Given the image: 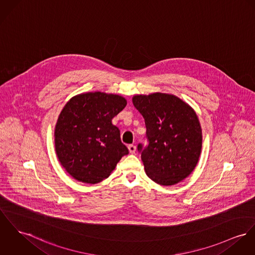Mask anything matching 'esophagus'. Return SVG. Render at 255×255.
Segmentation results:
<instances>
[{
	"instance_id": "esophagus-1",
	"label": "esophagus",
	"mask_w": 255,
	"mask_h": 255,
	"mask_svg": "<svg viewBox=\"0 0 255 255\" xmlns=\"http://www.w3.org/2000/svg\"><path fill=\"white\" fill-rule=\"evenodd\" d=\"M128 151H129L130 154H134L135 151H136V147H135L133 144H129V145L128 146Z\"/></svg>"
}]
</instances>
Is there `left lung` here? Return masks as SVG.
I'll use <instances>...</instances> for the list:
<instances>
[{
	"label": "left lung",
	"instance_id": "obj_1",
	"mask_svg": "<svg viewBox=\"0 0 255 255\" xmlns=\"http://www.w3.org/2000/svg\"><path fill=\"white\" fill-rule=\"evenodd\" d=\"M144 118L148 146L138 144L146 174L160 185H174L190 175L202 151V128L193 108L168 93L134 95Z\"/></svg>",
	"mask_w": 255,
	"mask_h": 255
}]
</instances>
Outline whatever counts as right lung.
<instances>
[{"label": "right lung", "instance_id": "right-lung-1", "mask_svg": "<svg viewBox=\"0 0 255 255\" xmlns=\"http://www.w3.org/2000/svg\"><path fill=\"white\" fill-rule=\"evenodd\" d=\"M126 105L121 95L95 92L78 94L63 107L54 129L55 152L73 178L96 184L128 154L112 124Z\"/></svg>", "mask_w": 255, "mask_h": 255}]
</instances>
